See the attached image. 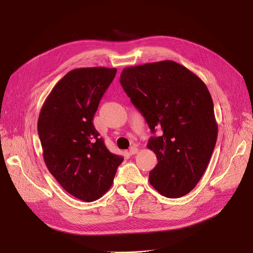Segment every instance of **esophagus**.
I'll list each match as a JSON object with an SVG mask.
<instances>
[{"label": "esophagus", "mask_w": 253, "mask_h": 253, "mask_svg": "<svg viewBox=\"0 0 253 253\" xmlns=\"http://www.w3.org/2000/svg\"><path fill=\"white\" fill-rule=\"evenodd\" d=\"M138 153V148L137 147H131L130 149H129V155H135V154H137Z\"/></svg>", "instance_id": "1"}]
</instances>
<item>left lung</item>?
<instances>
[{"label": "left lung", "instance_id": "8db88e82", "mask_svg": "<svg viewBox=\"0 0 253 253\" xmlns=\"http://www.w3.org/2000/svg\"><path fill=\"white\" fill-rule=\"evenodd\" d=\"M120 83L153 133L161 130L148 143L158 160L150 183L167 198L187 195L204 174L217 139L207 86L172 60L125 68Z\"/></svg>", "mask_w": 253, "mask_h": 253}]
</instances>
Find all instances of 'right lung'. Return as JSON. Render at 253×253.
Returning a JSON list of instances; mask_svg holds the SVG:
<instances>
[{
    "label": "right lung",
    "instance_id": "obj_1",
    "mask_svg": "<svg viewBox=\"0 0 253 253\" xmlns=\"http://www.w3.org/2000/svg\"><path fill=\"white\" fill-rule=\"evenodd\" d=\"M117 69L82 68L66 74L46 98L38 121L43 157L61 187L85 202L112 187L123 157L111 153L93 125Z\"/></svg>",
    "mask_w": 253,
    "mask_h": 253
}]
</instances>
